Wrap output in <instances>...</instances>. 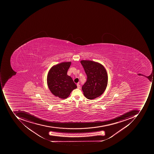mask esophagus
<instances>
[{
	"label": "esophagus",
	"mask_w": 154,
	"mask_h": 154,
	"mask_svg": "<svg viewBox=\"0 0 154 154\" xmlns=\"http://www.w3.org/2000/svg\"><path fill=\"white\" fill-rule=\"evenodd\" d=\"M77 88L78 89H79L80 88H81V86H80V85H79V84H77Z\"/></svg>",
	"instance_id": "34e87169"
}]
</instances>
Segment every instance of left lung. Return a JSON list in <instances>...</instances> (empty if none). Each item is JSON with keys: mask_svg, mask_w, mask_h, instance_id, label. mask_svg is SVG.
Here are the masks:
<instances>
[{"mask_svg": "<svg viewBox=\"0 0 154 154\" xmlns=\"http://www.w3.org/2000/svg\"><path fill=\"white\" fill-rule=\"evenodd\" d=\"M81 63L88 77L82 90L87 99L94 100L100 96L106 90L108 84L107 72L105 67L97 62L82 60Z\"/></svg>", "mask_w": 154, "mask_h": 154, "instance_id": "1", "label": "left lung"}]
</instances>
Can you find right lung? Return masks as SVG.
<instances>
[{
  "mask_svg": "<svg viewBox=\"0 0 154 154\" xmlns=\"http://www.w3.org/2000/svg\"><path fill=\"white\" fill-rule=\"evenodd\" d=\"M71 61L53 66L48 73L47 85L53 94L60 99H66L73 90L77 88L72 78L67 75Z\"/></svg>",
  "mask_w": 154,
  "mask_h": 154,
  "instance_id": "obj_1",
  "label": "right lung"
}]
</instances>
